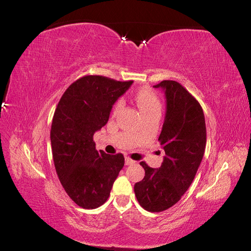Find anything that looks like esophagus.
<instances>
[{
    "label": "esophagus",
    "instance_id": "obj_1",
    "mask_svg": "<svg viewBox=\"0 0 251 251\" xmlns=\"http://www.w3.org/2000/svg\"><path fill=\"white\" fill-rule=\"evenodd\" d=\"M135 161L133 160V159H131L130 157H126V165H130V164H133Z\"/></svg>",
    "mask_w": 251,
    "mask_h": 251
}]
</instances>
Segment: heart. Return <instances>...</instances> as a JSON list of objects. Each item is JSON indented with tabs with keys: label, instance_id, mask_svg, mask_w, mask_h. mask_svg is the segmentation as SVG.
Here are the masks:
<instances>
[{
	"label": "heart",
	"instance_id": "b5f03b06",
	"mask_svg": "<svg viewBox=\"0 0 251 251\" xmlns=\"http://www.w3.org/2000/svg\"><path fill=\"white\" fill-rule=\"evenodd\" d=\"M136 101H137V104L139 105V108L142 112V114L146 113H151V112H161V101L159 100V97L157 94L154 92L153 90L144 87L141 88L137 94H136ZM121 104H123V101L117 100L113 105V113L115 114L117 113L120 108Z\"/></svg>",
	"mask_w": 251,
	"mask_h": 251
}]
</instances>
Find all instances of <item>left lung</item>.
I'll list each match as a JSON object with an SVG mask.
<instances>
[{
	"mask_svg": "<svg viewBox=\"0 0 251 251\" xmlns=\"http://www.w3.org/2000/svg\"><path fill=\"white\" fill-rule=\"evenodd\" d=\"M162 88L166 113L158 141L165 156L159 169L144 162V178L134 185L140 206L160 212L176 204L184 195L199 169L206 146V126L201 104L175 80H162L154 86Z\"/></svg>",
	"mask_w": 251,
	"mask_h": 251,
	"instance_id": "1",
	"label": "left lung"
}]
</instances>
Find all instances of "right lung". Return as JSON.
<instances>
[{"label": "right lung", "mask_w": 251, "mask_h": 251, "mask_svg": "<svg viewBox=\"0 0 251 251\" xmlns=\"http://www.w3.org/2000/svg\"><path fill=\"white\" fill-rule=\"evenodd\" d=\"M132 82L86 75L71 83L55 109L50 131L53 162L66 193L79 207L101 206L124 168V155L98 151L93 135L108 123L113 104Z\"/></svg>", "instance_id": "1"}]
</instances>
